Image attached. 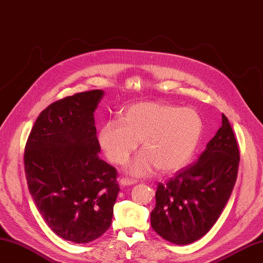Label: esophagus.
<instances>
[{
	"instance_id": "34e87169",
	"label": "esophagus",
	"mask_w": 263,
	"mask_h": 263,
	"mask_svg": "<svg viewBox=\"0 0 263 263\" xmlns=\"http://www.w3.org/2000/svg\"><path fill=\"white\" fill-rule=\"evenodd\" d=\"M136 182H137V181L133 180V179H127V178H121L120 179V183L122 185H131V184H134Z\"/></svg>"
}]
</instances>
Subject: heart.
<instances>
[{
	"mask_svg": "<svg viewBox=\"0 0 263 263\" xmlns=\"http://www.w3.org/2000/svg\"><path fill=\"white\" fill-rule=\"evenodd\" d=\"M203 122L190 107L162 102H141L125 109L122 119L101 127L99 143L106 158L122 164L138 149L144 150L127 163L134 176H149L159 167L172 173L185 166L200 142Z\"/></svg>",
	"mask_w": 263,
	"mask_h": 263,
	"instance_id": "heart-1",
	"label": "heart"
}]
</instances>
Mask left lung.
I'll list each match as a JSON object with an SVG mask.
<instances>
[{
	"label": "left lung",
	"mask_w": 263,
	"mask_h": 263,
	"mask_svg": "<svg viewBox=\"0 0 263 263\" xmlns=\"http://www.w3.org/2000/svg\"><path fill=\"white\" fill-rule=\"evenodd\" d=\"M240 151L228 118L194 164L159 183L151 212L153 230L176 245H189L210 230L237 181Z\"/></svg>",
	"instance_id": "8db88e82"
}]
</instances>
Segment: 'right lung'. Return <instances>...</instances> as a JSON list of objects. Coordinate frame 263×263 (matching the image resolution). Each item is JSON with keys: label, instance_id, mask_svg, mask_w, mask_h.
I'll return each instance as SVG.
<instances>
[{"label": "right lung", "instance_id": "right-lung-1", "mask_svg": "<svg viewBox=\"0 0 263 263\" xmlns=\"http://www.w3.org/2000/svg\"><path fill=\"white\" fill-rule=\"evenodd\" d=\"M103 91L50 104L37 117L24 151L30 193L44 221L64 240L87 243L110 228L120 191L118 172L99 158L94 110Z\"/></svg>", "mask_w": 263, "mask_h": 263}]
</instances>
